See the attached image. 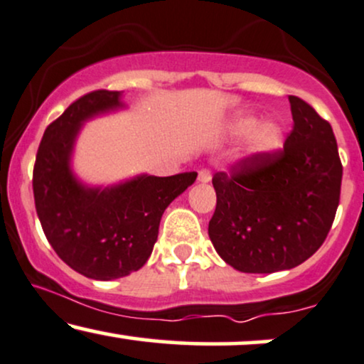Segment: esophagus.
Segmentation results:
<instances>
[{
  "instance_id": "obj_1",
  "label": "esophagus",
  "mask_w": 364,
  "mask_h": 364,
  "mask_svg": "<svg viewBox=\"0 0 364 364\" xmlns=\"http://www.w3.org/2000/svg\"><path fill=\"white\" fill-rule=\"evenodd\" d=\"M198 181L200 183H210L212 181V174H210L208 169H201L198 173Z\"/></svg>"
}]
</instances>
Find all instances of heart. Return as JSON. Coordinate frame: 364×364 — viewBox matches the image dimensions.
Listing matches in <instances>:
<instances>
[{"mask_svg": "<svg viewBox=\"0 0 364 364\" xmlns=\"http://www.w3.org/2000/svg\"><path fill=\"white\" fill-rule=\"evenodd\" d=\"M229 134L235 139L246 140V156L249 159H264L282 151L284 144L283 127L274 120L261 122V117L254 113L237 115L229 124Z\"/></svg>", "mask_w": 364, "mask_h": 364, "instance_id": "b5f03b06", "label": "heart"}]
</instances>
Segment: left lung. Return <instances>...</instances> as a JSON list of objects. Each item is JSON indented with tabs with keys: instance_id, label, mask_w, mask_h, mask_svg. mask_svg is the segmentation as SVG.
Instances as JSON below:
<instances>
[{
	"instance_id": "obj_1",
	"label": "left lung",
	"mask_w": 364,
	"mask_h": 364,
	"mask_svg": "<svg viewBox=\"0 0 364 364\" xmlns=\"http://www.w3.org/2000/svg\"><path fill=\"white\" fill-rule=\"evenodd\" d=\"M293 130L283 151L217 173L208 235L218 256L242 273H277L307 261L334 222L343 164L329 122L290 96Z\"/></svg>"
}]
</instances>
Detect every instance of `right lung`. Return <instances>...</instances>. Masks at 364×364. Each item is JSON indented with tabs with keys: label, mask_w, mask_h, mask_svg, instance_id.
Returning <instances> with one entry per match:
<instances>
[{
	"label": "right lung",
	"mask_w": 364,
	"mask_h": 364,
	"mask_svg": "<svg viewBox=\"0 0 364 364\" xmlns=\"http://www.w3.org/2000/svg\"><path fill=\"white\" fill-rule=\"evenodd\" d=\"M122 91L81 96L47 127L33 168V198L43 234L57 256L82 277L117 279L146 264L164 210L196 173L137 176L108 186L87 185L73 169V154L87 120L127 108Z\"/></svg>",
	"instance_id": "right-lung-1"
}]
</instances>
